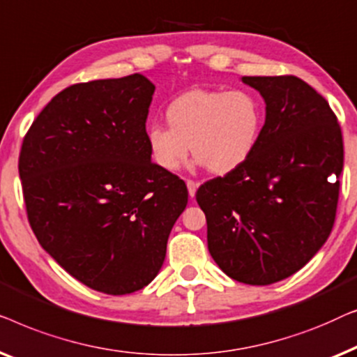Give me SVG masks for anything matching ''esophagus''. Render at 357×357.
Instances as JSON below:
<instances>
[{
	"instance_id": "1",
	"label": "esophagus",
	"mask_w": 357,
	"mask_h": 357,
	"mask_svg": "<svg viewBox=\"0 0 357 357\" xmlns=\"http://www.w3.org/2000/svg\"><path fill=\"white\" fill-rule=\"evenodd\" d=\"M185 184H188V190H189V195L190 197H194L195 195V190H197V183H195V181H192V179H188L185 181Z\"/></svg>"
}]
</instances>
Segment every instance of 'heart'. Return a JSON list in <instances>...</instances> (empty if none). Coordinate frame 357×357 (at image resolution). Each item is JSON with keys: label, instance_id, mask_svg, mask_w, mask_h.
<instances>
[{"label": "heart", "instance_id": "1", "mask_svg": "<svg viewBox=\"0 0 357 357\" xmlns=\"http://www.w3.org/2000/svg\"><path fill=\"white\" fill-rule=\"evenodd\" d=\"M167 123L147 129L150 155L165 172H176L189 150L215 174L239 169L257 149L264 107L243 89H192L167 108Z\"/></svg>", "mask_w": 357, "mask_h": 357}]
</instances>
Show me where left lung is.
Listing matches in <instances>:
<instances>
[{
	"label": "left lung",
	"mask_w": 357,
	"mask_h": 357,
	"mask_svg": "<svg viewBox=\"0 0 357 357\" xmlns=\"http://www.w3.org/2000/svg\"><path fill=\"white\" fill-rule=\"evenodd\" d=\"M243 82L267 105L257 149L239 169L200 185L195 199L218 267L241 283L265 286L303 268L330 236L343 135L327 100L303 79Z\"/></svg>",
	"instance_id": "obj_1"
}]
</instances>
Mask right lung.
<instances>
[{
    "mask_svg": "<svg viewBox=\"0 0 357 357\" xmlns=\"http://www.w3.org/2000/svg\"><path fill=\"white\" fill-rule=\"evenodd\" d=\"M155 85L142 74L74 84L22 140L19 176L42 248L89 288L121 296L162 268L188 188L150 160Z\"/></svg>",
    "mask_w": 357,
    "mask_h": 357,
    "instance_id": "right-lung-1",
    "label": "right lung"
}]
</instances>
